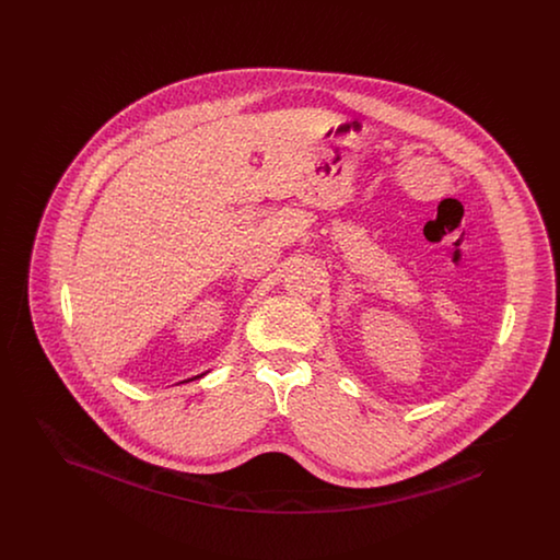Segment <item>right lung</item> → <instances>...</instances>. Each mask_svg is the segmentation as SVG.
Wrapping results in <instances>:
<instances>
[{
	"mask_svg": "<svg viewBox=\"0 0 560 560\" xmlns=\"http://www.w3.org/2000/svg\"><path fill=\"white\" fill-rule=\"evenodd\" d=\"M206 373H199V375H195V377H188V380H183V382H178V384H187V382H192V380H199V377H203Z\"/></svg>",
	"mask_w": 560,
	"mask_h": 560,
	"instance_id": "1",
	"label": "right lung"
}]
</instances>
